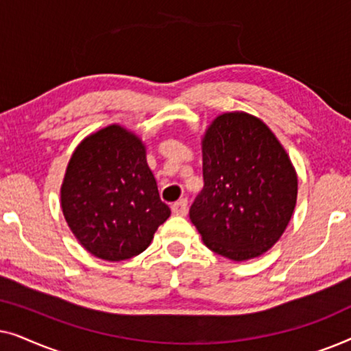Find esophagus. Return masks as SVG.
<instances>
[{
  "mask_svg": "<svg viewBox=\"0 0 351 351\" xmlns=\"http://www.w3.org/2000/svg\"><path fill=\"white\" fill-rule=\"evenodd\" d=\"M171 209L176 215H185L186 210H189V201H186L185 198L176 201V203L171 206Z\"/></svg>",
  "mask_w": 351,
  "mask_h": 351,
  "instance_id": "obj_1",
  "label": "esophagus"
}]
</instances>
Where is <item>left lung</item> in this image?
Wrapping results in <instances>:
<instances>
[{
  "instance_id": "1",
  "label": "left lung",
  "mask_w": 351,
  "mask_h": 351,
  "mask_svg": "<svg viewBox=\"0 0 351 351\" xmlns=\"http://www.w3.org/2000/svg\"><path fill=\"white\" fill-rule=\"evenodd\" d=\"M204 186L190 219L210 251L232 261L261 256L289 223L297 177L267 124L247 113H223L203 141Z\"/></svg>"
}]
</instances>
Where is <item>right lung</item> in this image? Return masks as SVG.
Returning a JSON list of instances; mask_svg holds the SVG:
<instances>
[{
    "mask_svg": "<svg viewBox=\"0 0 351 351\" xmlns=\"http://www.w3.org/2000/svg\"><path fill=\"white\" fill-rule=\"evenodd\" d=\"M60 198L78 241L93 256L112 262L145 251L171 215L142 142L114 124L80 143L66 167Z\"/></svg>",
    "mask_w": 351,
    "mask_h": 351,
    "instance_id": "add662e5",
    "label": "right lung"
}]
</instances>
